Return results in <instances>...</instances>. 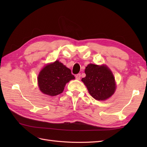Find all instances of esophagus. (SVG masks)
<instances>
[{"label": "esophagus", "mask_w": 147, "mask_h": 147, "mask_svg": "<svg viewBox=\"0 0 147 147\" xmlns=\"http://www.w3.org/2000/svg\"><path fill=\"white\" fill-rule=\"evenodd\" d=\"M81 78V74H78L76 75V79L78 80H80Z\"/></svg>", "instance_id": "esophagus-1"}]
</instances>
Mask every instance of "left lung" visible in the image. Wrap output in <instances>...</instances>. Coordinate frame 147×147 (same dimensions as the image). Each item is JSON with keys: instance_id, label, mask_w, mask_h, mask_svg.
Masks as SVG:
<instances>
[{"instance_id": "8db88e82", "label": "left lung", "mask_w": 147, "mask_h": 147, "mask_svg": "<svg viewBox=\"0 0 147 147\" xmlns=\"http://www.w3.org/2000/svg\"><path fill=\"white\" fill-rule=\"evenodd\" d=\"M86 76L82 81L92 97L105 100L114 94L116 84L113 74L107 65L89 64L85 68Z\"/></svg>"}]
</instances>
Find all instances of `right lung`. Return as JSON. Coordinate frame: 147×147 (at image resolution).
<instances>
[{
    "label": "right lung",
    "instance_id": "obj_1",
    "mask_svg": "<svg viewBox=\"0 0 147 147\" xmlns=\"http://www.w3.org/2000/svg\"><path fill=\"white\" fill-rule=\"evenodd\" d=\"M75 79L69 69L59 61L48 64L38 76L40 90L49 96H55L64 91L66 83Z\"/></svg>",
    "mask_w": 147,
    "mask_h": 147
}]
</instances>
